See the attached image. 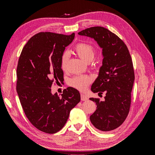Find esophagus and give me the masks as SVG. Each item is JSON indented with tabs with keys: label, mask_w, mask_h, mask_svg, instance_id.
Wrapping results in <instances>:
<instances>
[{
	"label": "esophagus",
	"mask_w": 155,
	"mask_h": 155,
	"mask_svg": "<svg viewBox=\"0 0 155 155\" xmlns=\"http://www.w3.org/2000/svg\"><path fill=\"white\" fill-rule=\"evenodd\" d=\"M81 101H87L88 98L87 96H85V94H81Z\"/></svg>",
	"instance_id": "obj_1"
}]
</instances>
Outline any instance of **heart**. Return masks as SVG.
Masks as SVG:
<instances>
[{
    "label": "heart",
    "instance_id": "1",
    "mask_svg": "<svg viewBox=\"0 0 155 155\" xmlns=\"http://www.w3.org/2000/svg\"><path fill=\"white\" fill-rule=\"evenodd\" d=\"M74 51L80 58L86 62H90L96 55V48L92 44L87 41H82L77 44ZM69 54L64 52L61 57V68L63 70L68 69ZM92 82V78L89 75H78L70 80V85L79 91H85Z\"/></svg>",
    "mask_w": 155,
    "mask_h": 155
}]
</instances>
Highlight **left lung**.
Returning a JSON list of instances; mask_svg holds the SVG:
<instances>
[{
  "label": "left lung",
  "instance_id": "1",
  "mask_svg": "<svg viewBox=\"0 0 155 155\" xmlns=\"http://www.w3.org/2000/svg\"><path fill=\"white\" fill-rule=\"evenodd\" d=\"M78 34L94 38L103 48V65L91 90L106 96L104 101L90 98L97 106L90 121L98 130H114L124 122L130 107L135 73L129 51L118 36L103 27L87 28Z\"/></svg>",
  "mask_w": 155,
  "mask_h": 155
}]
</instances>
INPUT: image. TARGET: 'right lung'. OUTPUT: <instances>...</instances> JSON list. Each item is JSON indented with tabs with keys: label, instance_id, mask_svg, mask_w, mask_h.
<instances>
[{
	"label": "right lung",
	"instance_id": "add662e5",
	"mask_svg": "<svg viewBox=\"0 0 155 155\" xmlns=\"http://www.w3.org/2000/svg\"><path fill=\"white\" fill-rule=\"evenodd\" d=\"M74 38L51 32L35 34L23 48L17 66L16 90L26 116L34 127L53 134L64 127L81 95L69 87L61 96L51 93L52 83H63L61 57Z\"/></svg>",
	"mask_w": 155,
	"mask_h": 155
}]
</instances>
